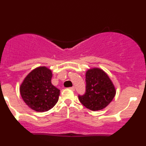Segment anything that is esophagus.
Wrapping results in <instances>:
<instances>
[{"label":"esophagus","mask_w":146,"mask_h":146,"mask_svg":"<svg viewBox=\"0 0 146 146\" xmlns=\"http://www.w3.org/2000/svg\"><path fill=\"white\" fill-rule=\"evenodd\" d=\"M70 89L72 90V91H74V90H75V87H70Z\"/></svg>","instance_id":"34e87169"}]
</instances>
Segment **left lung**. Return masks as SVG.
Instances as JSON below:
<instances>
[{"instance_id":"1","label":"left lung","mask_w":146,"mask_h":146,"mask_svg":"<svg viewBox=\"0 0 146 146\" xmlns=\"http://www.w3.org/2000/svg\"><path fill=\"white\" fill-rule=\"evenodd\" d=\"M85 92L78 95L81 104L88 109L96 111L106 108L115 95V89L108 75L99 68L86 73Z\"/></svg>"}]
</instances>
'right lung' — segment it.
Masks as SVG:
<instances>
[{"instance_id":"1","label":"right lung","mask_w":146,"mask_h":146,"mask_svg":"<svg viewBox=\"0 0 146 146\" xmlns=\"http://www.w3.org/2000/svg\"><path fill=\"white\" fill-rule=\"evenodd\" d=\"M52 71L45 66L32 70L21 85L20 94L29 107L37 112L52 108L59 100L60 90L52 84Z\"/></svg>"}]
</instances>
